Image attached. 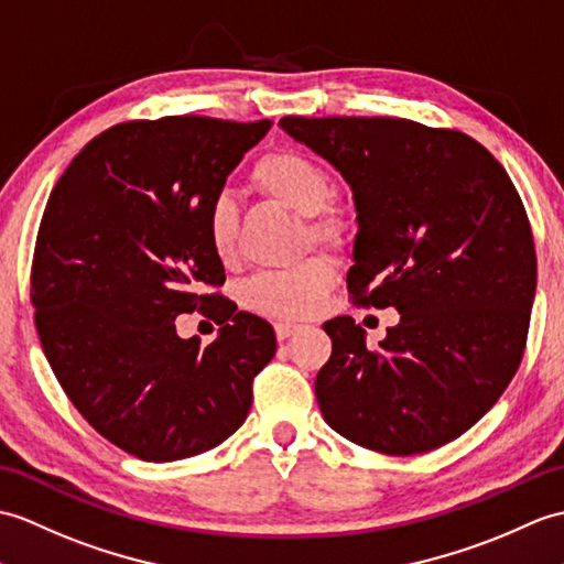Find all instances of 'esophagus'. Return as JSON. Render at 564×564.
<instances>
[{
  "label": "esophagus",
  "mask_w": 564,
  "mask_h": 564,
  "mask_svg": "<svg viewBox=\"0 0 564 564\" xmlns=\"http://www.w3.org/2000/svg\"><path fill=\"white\" fill-rule=\"evenodd\" d=\"M296 330H302V325H299V323H274V333H278V340H286V337H292Z\"/></svg>",
  "instance_id": "esophagus-1"
}]
</instances>
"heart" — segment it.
<instances>
[{"mask_svg": "<svg viewBox=\"0 0 564 564\" xmlns=\"http://www.w3.org/2000/svg\"><path fill=\"white\" fill-rule=\"evenodd\" d=\"M256 187L274 203L290 207L304 221V241L343 248L352 241L357 215L333 195V178L314 159L294 149H274L258 159L250 173ZM239 212L229 193H215L205 209L207 243L221 262L236 256ZM337 272L325 253H311L296 265L256 272L241 284V304L258 316L296 321L308 318L323 306Z\"/></svg>", "mask_w": 564, "mask_h": 564, "instance_id": "heart-1", "label": "heart"}]
</instances>
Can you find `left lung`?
Instances as JSON below:
<instances>
[{
	"mask_svg": "<svg viewBox=\"0 0 564 564\" xmlns=\"http://www.w3.org/2000/svg\"><path fill=\"white\" fill-rule=\"evenodd\" d=\"M282 128L352 185V302L395 306L377 349L349 316L323 323L325 422L388 456L468 432L521 365L535 294L531 221L505 166L452 128L405 118H302Z\"/></svg>",
	"mask_w": 564,
	"mask_h": 564,
	"instance_id": "1",
	"label": "left lung"
}]
</instances>
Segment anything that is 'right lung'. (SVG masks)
<instances>
[{"instance_id": "right-lung-1", "label": "right lung", "mask_w": 564, "mask_h": 564, "mask_svg": "<svg viewBox=\"0 0 564 564\" xmlns=\"http://www.w3.org/2000/svg\"><path fill=\"white\" fill-rule=\"evenodd\" d=\"M270 128L118 122L50 193L31 265L37 337L82 417L142 460L203 454L239 430L278 349L268 321L217 292L227 274L205 236L209 197ZM193 310L223 325L215 344L177 337L172 321Z\"/></svg>"}]
</instances>
